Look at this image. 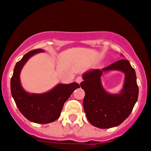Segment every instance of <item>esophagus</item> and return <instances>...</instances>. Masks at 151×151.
Here are the masks:
<instances>
[{"label":"esophagus","instance_id":"34e87169","mask_svg":"<svg viewBox=\"0 0 151 151\" xmlns=\"http://www.w3.org/2000/svg\"><path fill=\"white\" fill-rule=\"evenodd\" d=\"M82 81H83V78H82V77H80V76H78V77L76 78V82H77V83L80 84V83L82 82Z\"/></svg>","mask_w":151,"mask_h":151}]
</instances>
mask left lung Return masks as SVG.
Listing matches in <instances>:
<instances>
[{
    "instance_id": "8db88e82",
    "label": "left lung",
    "mask_w": 151,
    "mask_h": 151,
    "mask_svg": "<svg viewBox=\"0 0 151 151\" xmlns=\"http://www.w3.org/2000/svg\"><path fill=\"white\" fill-rule=\"evenodd\" d=\"M112 70L122 71L125 74L123 87L115 94L106 91L101 82V76ZM83 79L80 86L86 93L83 103L84 111L93 126L107 129L118 126L126 120L139 96L136 71L128 60H121L101 70L86 71Z\"/></svg>"
}]
</instances>
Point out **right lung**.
Here are the masks:
<instances>
[{"instance_id": "1", "label": "right lung", "mask_w": 151, "mask_h": 151, "mask_svg": "<svg viewBox=\"0 0 151 151\" xmlns=\"http://www.w3.org/2000/svg\"><path fill=\"white\" fill-rule=\"evenodd\" d=\"M42 49L31 50L16 63L11 78V94L21 113L32 122L48 124L55 122L60 116L65 102L80 85L77 83L57 84L50 91L41 94L27 92L21 83L20 74L24 65L30 57Z\"/></svg>"}]
</instances>
